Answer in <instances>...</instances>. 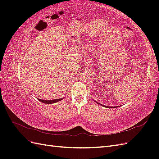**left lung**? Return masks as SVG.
Instances as JSON below:
<instances>
[{
  "mask_svg": "<svg viewBox=\"0 0 159 159\" xmlns=\"http://www.w3.org/2000/svg\"><path fill=\"white\" fill-rule=\"evenodd\" d=\"M98 104H99V105H101L100 103H98ZM103 106H104V105H103ZM109 107V108H115V107Z\"/></svg>",
  "mask_w": 159,
  "mask_h": 159,
  "instance_id": "left-lung-1",
  "label": "left lung"
}]
</instances>
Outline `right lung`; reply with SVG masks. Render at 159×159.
Instances as JSON below:
<instances>
[{
  "label": "right lung",
  "instance_id": "1",
  "mask_svg": "<svg viewBox=\"0 0 159 159\" xmlns=\"http://www.w3.org/2000/svg\"><path fill=\"white\" fill-rule=\"evenodd\" d=\"M63 98H61V99H52V100H43V99H38V100L40 101L41 102L44 103L46 104H52V103H56L57 102H60Z\"/></svg>",
  "mask_w": 159,
  "mask_h": 159
}]
</instances>
